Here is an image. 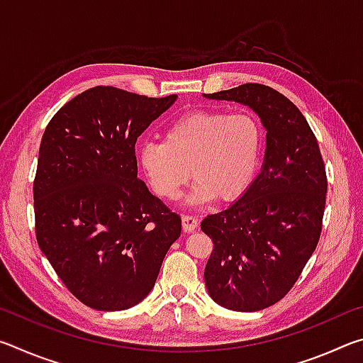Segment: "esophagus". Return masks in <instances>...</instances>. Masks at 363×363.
Wrapping results in <instances>:
<instances>
[{
    "mask_svg": "<svg viewBox=\"0 0 363 363\" xmlns=\"http://www.w3.org/2000/svg\"><path fill=\"white\" fill-rule=\"evenodd\" d=\"M196 227H199V219L192 216V214H184V216H182V229L186 232H192V230L196 229Z\"/></svg>",
    "mask_w": 363,
    "mask_h": 363,
    "instance_id": "obj_1",
    "label": "esophagus"
}]
</instances>
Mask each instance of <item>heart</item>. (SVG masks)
I'll use <instances>...</instances> for the list:
<instances>
[{
    "label": "heart",
    "mask_w": 363,
    "mask_h": 363,
    "mask_svg": "<svg viewBox=\"0 0 363 363\" xmlns=\"http://www.w3.org/2000/svg\"><path fill=\"white\" fill-rule=\"evenodd\" d=\"M264 131L250 112L194 110L167 128L163 143L140 145L139 163L160 199L177 200L192 174V201H233L247 192L261 162Z\"/></svg>",
    "instance_id": "heart-1"
}]
</instances>
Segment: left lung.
<instances>
[{"mask_svg":"<svg viewBox=\"0 0 363 363\" xmlns=\"http://www.w3.org/2000/svg\"><path fill=\"white\" fill-rule=\"evenodd\" d=\"M206 97L250 106L267 130L259 176L232 206L201 220L213 240L205 267L210 296L230 311H261L291 290L315 251L327 171L309 123L279 91L247 83Z\"/></svg>","mask_w":363,"mask_h":363,"instance_id":"obj_1","label":"left lung"}]
</instances>
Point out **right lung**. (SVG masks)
Instances as JSON below:
<instances>
[{"mask_svg": "<svg viewBox=\"0 0 363 363\" xmlns=\"http://www.w3.org/2000/svg\"><path fill=\"white\" fill-rule=\"evenodd\" d=\"M176 101L96 86L48 123L33 181L35 235L73 296L97 311L140 303L181 216L138 179L136 140Z\"/></svg>", "mask_w": 363, "mask_h": 363, "instance_id": "right-lung-1", "label": "right lung"}]
</instances>
